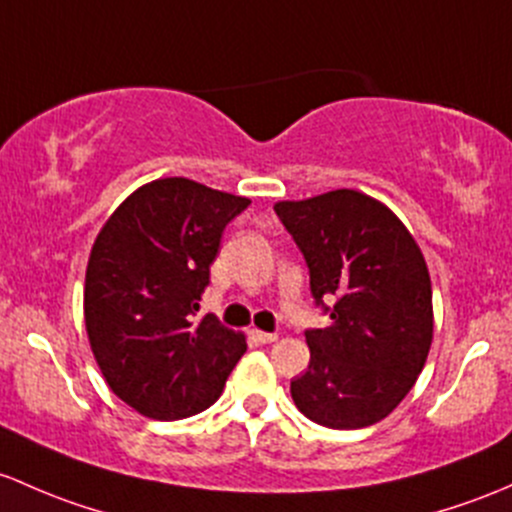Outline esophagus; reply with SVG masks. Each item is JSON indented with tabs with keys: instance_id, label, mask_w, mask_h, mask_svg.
I'll return each instance as SVG.
<instances>
[{
	"instance_id": "obj_1",
	"label": "esophagus",
	"mask_w": 512,
	"mask_h": 512,
	"mask_svg": "<svg viewBox=\"0 0 512 512\" xmlns=\"http://www.w3.org/2000/svg\"><path fill=\"white\" fill-rule=\"evenodd\" d=\"M252 336H255L260 343H274V341H277V333L260 331V328H252Z\"/></svg>"
}]
</instances>
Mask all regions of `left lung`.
I'll use <instances>...</instances> for the list:
<instances>
[{
	"label": "left lung",
	"instance_id": "1",
	"mask_svg": "<svg viewBox=\"0 0 512 512\" xmlns=\"http://www.w3.org/2000/svg\"><path fill=\"white\" fill-rule=\"evenodd\" d=\"M274 211L304 252L314 299H336L331 326L306 331L311 360L292 380L294 405L324 427H370L405 400L432 348L422 250L383 201L353 188Z\"/></svg>",
	"mask_w": 512,
	"mask_h": 512
}]
</instances>
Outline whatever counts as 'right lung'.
<instances>
[{"mask_svg":"<svg viewBox=\"0 0 512 512\" xmlns=\"http://www.w3.org/2000/svg\"><path fill=\"white\" fill-rule=\"evenodd\" d=\"M247 206L181 176L157 179L129 193L93 242L85 331L105 383L144 417L211 407L247 351L245 333L196 319L223 228Z\"/></svg>","mask_w":512,"mask_h":512,"instance_id":"right-lung-1","label":"right lung"}]
</instances>
